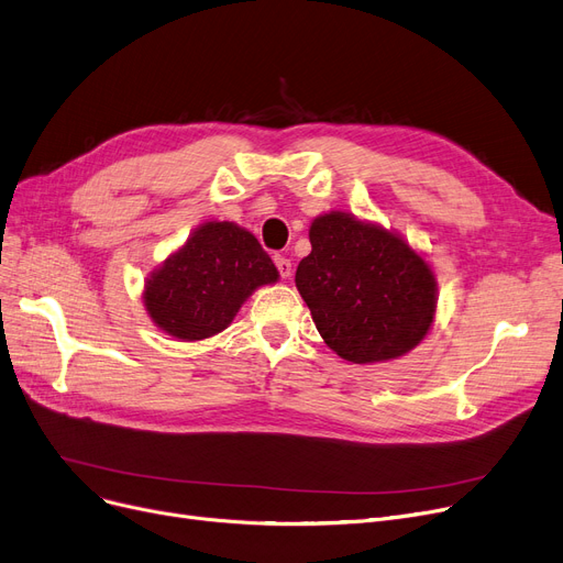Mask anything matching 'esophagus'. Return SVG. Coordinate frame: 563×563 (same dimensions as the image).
I'll return each instance as SVG.
<instances>
[{
	"label": "esophagus",
	"instance_id": "1",
	"mask_svg": "<svg viewBox=\"0 0 563 563\" xmlns=\"http://www.w3.org/2000/svg\"><path fill=\"white\" fill-rule=\"evenodd\" d=\"M274 262H276V266H278V272H280V276H283V278H289V276H291V262H289L287 257L276 255V257H274Z\"/></svg>",
	"mask_w": 563,
	"mask_h": 563
}]
</instances>
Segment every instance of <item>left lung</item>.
Wrapping results in <instances>:
<instances>
[{"instance_id": "1", "label": "left lung", "mask_w": 563, "mask_h": 563, "mask_svg": "<svg viewBox=\"0 0 563 563\" xmlns=\"http://www.w3.org/2000/svg\"><path fill=\"white\" fill-rule=\"evenodd\" d=\"M310 255L297 289L327 345L345 361H394L421 345L434 324L437 278L423 253L350 211L312 218Z\"/></svg>"}]
</instances>
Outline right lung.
<instances>
[{
  "label": "right lung",
  "mask_w": 563,
  "mask_h": 563,
  "mask_svg": "<svg viewBox=\"0 0 563 563\" xmlns=\"http://www.w3.org/2000/svg\"><path fill=\"white\" fill-rule=\"evenodd\" d=\"M278 278L253 232L207 221L144 278L142 303L163 333L198 342L225 331L253 291Z\"/></svg>",
  "instance_id": "add662e5"
}]
</instances>
